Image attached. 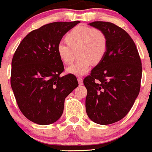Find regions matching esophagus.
<instances>
[{"instance_id":"34e87169","label":"esophagus","mask_w":152,"mask_h":152,"mask_svg":"<svg viewBox=\"0 0 152 152\" xmlns=\"http://www.w3.org/2000/svg\"><path fill=\"white\" fill-rule=\"evenodd\" d=\"M77 79H78V82H79V84L80 85H82V84H83V79H82V77H78L77 78Z\"/></svg>"}]
</instances>
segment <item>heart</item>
Here are the masks:
<instances>
[{
	"mask_svg": "<svg viewBox=\"0 0 152 152\" xmlns=\"http://www.w3.org/2000/svg\"><path fill=\"white\" fill-rule=\"evenodd\" d=\"M67 42L61 41L56 45V52L61 60L70 65L76 58L77 62L67 68L68 73L82 76L89 71L92 64H99L107 51L108 41L104 32L98 28L79 26L65 36Z\"/></svg>",
	"mask_w": 152,
	"mask_h": 152,
	"instance_id": "obj_1",
	"label": "heart"
}]
</instances>
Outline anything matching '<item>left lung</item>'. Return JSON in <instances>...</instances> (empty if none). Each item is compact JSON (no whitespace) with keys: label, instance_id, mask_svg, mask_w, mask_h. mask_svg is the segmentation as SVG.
<instances>
[{"label":"left lung","instance_id":"left-lung-1","mask_svg":"<svg viewBox=\"0 0 152 152\" xmlns=\"http://www.w3.org/2000/svg\"><path fill=\"white\" fill-rule=\"evenodd\" d=\"M89 25L104 32L108 47L103 60L84 79L86 112L93 122L107 125L124 118L134 104L140 89L141 60L134 41L123 28L103 21Z\"/></svg>","mask_w":152,"mask_h":152}]
</instances>
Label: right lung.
<instances>
[{
  "mask_svg": "<svg viewBox=\"0 0 152 152\" xmlns=\"http://www.w3.org/2000/svg\"><path fill=\"white\" fill-rule=\"evenodd\" d=\"M79 23L42 26L28 33L14 53L11 86L20 110L34 123L48 125L59 120L65 99L79 85L73 74L60 76L64 65L56 45Z\"/></svg>",
  "mask_w": 152,
  "mask_h": 152,
  "instance_id": "obj_1",
  "label": "right lung"
}]
</instances>
